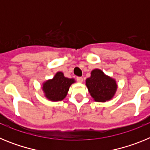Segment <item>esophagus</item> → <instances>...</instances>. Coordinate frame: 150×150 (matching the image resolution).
Here are the masks:
<instances>
[{"mask_svg":"<svg viewBox=\"0 0 150 150\" xmlns=\"http://www.w3.org/2000/svg\"><path fill=\"white\" fill-rule=\"evenodd\" d=\"M76 81H77L78 83H83V79L82 77H76Z\"/></svg>","mask_w":150,"mask_h":150,"instance_id":"34e87169","label":"esophagus"}]
</instances>
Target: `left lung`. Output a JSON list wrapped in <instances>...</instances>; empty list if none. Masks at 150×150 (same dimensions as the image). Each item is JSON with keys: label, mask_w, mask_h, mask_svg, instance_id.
Instances as JSON below:
<instances>
[{"label": "left lung", "mask_w": 150, "mask_h": 150, "mask_svg": "<svg viewBox=\"0 0 150 150\" xmlns=\"http://www.w3.org/2000/svg\"><path fill=\"white\" fill-rule=\"evenodd\" d=\"M86 86L94 100L106 102L114 97L117 91L116 80L106 75L100 69H94L90 77L86 79Z\"/></svg>", "instance_id": "left-lung-1"}]
</instances>
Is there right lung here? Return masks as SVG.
<instances>
[{"mask_svg": "<svg viewBox=\"0 0 150 150\" xmlns=\"http://www.w3.org/2000/svg\"><path fill=\"white\" fill-rule=\"evenodd\" d=\"M76 83L74 78L64 76L61 71L57 72L52 79H47L42 84L44 96L51 101H62L65 98L70 86Z\"/></svg>", "mask_w": 150, "mask_h": 150, "instance_id": "obj_1", "label": "right lung"}]
</instances>
